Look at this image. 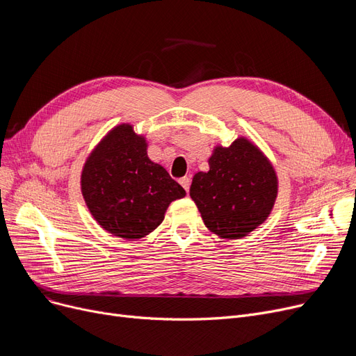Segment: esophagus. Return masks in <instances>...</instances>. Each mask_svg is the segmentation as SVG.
<instances>
[{"mask_svg": "<svg viewBox=\"0 0 356 356\" xmlns=\"http://www.w3.org/2000/svg\"><path fill=\"white\" fill-rule=\"evenodd\" d=\"M179 181H180V184L184 188V191L189 192V188H191V177L184 176V177H181Z\"/></svg>", "mask_w": 356, "mask_h": 356, "instance_id": "obj_1", "label": "esophagus"}]
</instances>
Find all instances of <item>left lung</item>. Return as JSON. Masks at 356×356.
I'll list each match as a JSON object with an SVG mask.
<instances>
[{"label":"left lung","instance_id":"1","mask_svg":"<svg viewBox=\"0 0 356 356\" xmlns=\"http://www.w3.org/2000/svg\"><path fill=\"white\" fill-rule=\"evenodd\" d=\"M209 170L197 172L191 186L207 228L219 238L247 236L270 216L278 193V179L268 157L248 138L229 147L216 145Z\"/></svg>","mask_w":356,"mask_h":356}]
</instances>
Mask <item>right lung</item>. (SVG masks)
<instances>
[{
	"instance_id": "1",
	"label": "right lung",
	"mask_w": 356,
	"mask_h": 356,
	"mask_svg": "<svg viewBox=\"0 0 356 356\" xmlns=\"http://www.w3.org/2000/svg\"><path fill=\"white\" fill-rule=\"evenodd\" d=\"M81 189L101 228L128 241L153 232L173 200L186 196L165 168L147 156V140L131 124H120L86 159Z\"/></svg>"
}]
</instances>
